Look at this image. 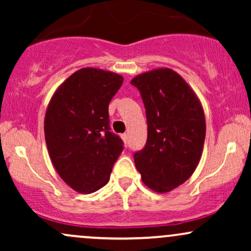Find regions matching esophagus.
I'll return each instance as SVG.
<instances>
[{"label": "esophagus", "mask_w": 251, "mask_h": 251, "mask_svg": "<svg viewBox=\"0 0 251 251\" xmlns=\"http://www.w3.org/2000/svg\"><path fill=\"white\" fill-rule=\"evenodd\" d=\"M122 138H123V140H124V142H125V144H126V145H127V134H126V133H124V134H122Z\"/></svg>", "instance_id": "34e87169"}]
</instances>
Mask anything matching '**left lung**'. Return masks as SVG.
Returning <instances> with one entry per match:
<instances>
[{
  "label": "left lung",
  "instance_id": "8db88e82",
  "mask_svg": "<svg viewBox=\"0 0 251 251\" xmlns=\"http://www.w3.org/2000/svg\"><path fill=\"white\" fill-rule=\"evenodd\" d=\"M145 106L148 140L133 154L145 185L168 192L188 180L200 163L205 118L200 100L176 72L160 68L135 76Z\"/></svg>",
  "mask_w": 251,
  "mask_h": 251
}]
</instances>
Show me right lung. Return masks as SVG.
<instances>
[{"instance_id": "right-lung-1", "label": "right lung", "mask_w": 251, "mask_h": 251, "mask_svg": "<svg viewBox=\"0 0 251 251\" xmlns=\"http://www.w3.org/2000/svg\"><path fill=\"white\" fill-rule=\"evenodd\" d=\"M123 76L82 68L51 98L45 117V138L54 168L72 189L91 194L107 184L124 150L109 126L108 105Z\"/></svg>"}]
</instances>
